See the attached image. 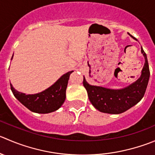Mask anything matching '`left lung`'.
I'll return each mask as SVG.
<instances>
[{
	"label": "left lung",
	"instance_id": "1",
	"mask_svg": "<svg viewBox=\"0 0 155 155\" xmlns=\"http://www.w3.org/2000/svg\"><path fill=\"white\" fill-rule=\"evenodd\" d=\"M141 51L145 60L141 77L127 88L113 90L94 86L89 85L84 78L83 85L88 92V98L97 110L107 114H121L136 105L143 97L149 80L150 70L146 54L142 48Z\"/></svg>",
	"mask_w": 155,
	"mask_h": 155
}]
</instances>
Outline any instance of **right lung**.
<instances>
[{"label": "right lung", "instance_id": "right-lung-1", "mask_svg": "<svg viewBox=\"0 0 155 155\" xmlns=\"http://www.w3.org/2000/svg\"><path fill=\"white\" fill-rule=\"evenodd\" d=\"M13 58V57H12ZM70 71L63 75L48 89L35 94H25L17 91L10 84V88L15 97L29 110L38 114H48L57 110L64 104Z\"/></svg>", "mask_w": 155, "mask_h": 155}]
</instances>
